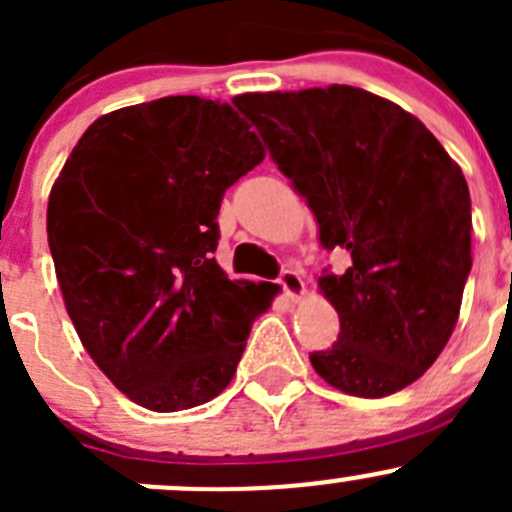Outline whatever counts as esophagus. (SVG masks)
<instances>
[{
    "instance_id": "esophagus-1",
    "label": "esophagus",
    "mask_w": 512,
    "mask_h": 512,
    "mask_svg": "<svg viewBox=\"0 0 512 512\" xmlns=\"http://www.w3.org/2000/svg\"><path fill=\"white\" fill-rule=\"evenodd\" d=\"M280 285L285 289L289 299H302L304 297V280L294 270H285L280 275Z\"/></svg>"
}]
</instances>
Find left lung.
<instances>
[{
	"label": "left lung",
	"mask_w": 512,
	"mask_h": 512,
	"mask_svg": "<svg viewBox=\"0 0 512 512\" xmlns=\"http://www.w3.org/2000/svg\"><path fill=\"white\" fill-rule=\"evenodd\" d=\"M312 208L319 242L352 255L319 277L339 339L309 354L334 389L381 399L421 379L456 329L471 272V195L431 131L354 86L232 98Z\"/></svg>",
	"instance_id": "1"
}]
</instances>
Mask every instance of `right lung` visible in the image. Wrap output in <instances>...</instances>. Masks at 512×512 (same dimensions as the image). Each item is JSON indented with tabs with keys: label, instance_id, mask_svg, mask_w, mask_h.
Returning <instances> with one entry per match:
<instances>
[{
	"label": "right lung",
	"instance_id": "obj_1",
	"mask_svg": "<svg viewBox=\"0 0 512 512\" xmlns=\"http://www.w3.org/2000/svg\"><path fill=\"white\" fill-rule=\"evenodd\" d=\"M262 158L230 103L165 96L96 118L51 185L46 235L66 312L143 409L215 399L280 289L227 280L213 257L225 190Z\"/></svg>",
	"mask_w": 512,
	"mask_h": 512
}]
</instances>
